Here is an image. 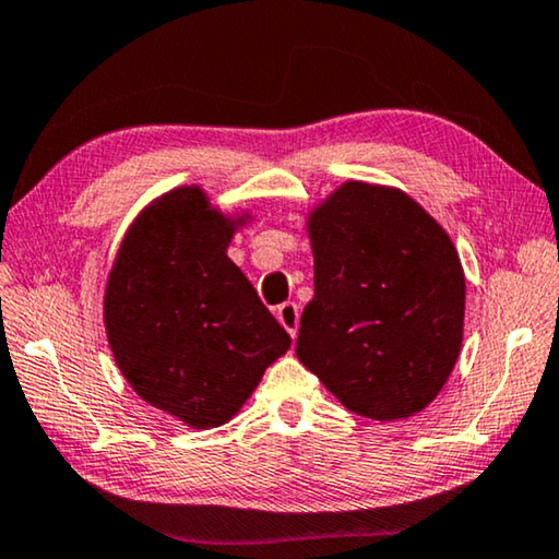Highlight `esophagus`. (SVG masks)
Wrapping results in <instances>:
<instances>
[{
	"mask_svg": "<svg viewBox=\"0 0 559 559\" xmlns=\"http://www.w3.org/2000/svg\"><path fill=\"white\" fill-rule=\"evenodd\" d=\"M276 318H278V323L290 333V338H296V335H298V318H300L298 306L290 304V300H288V304H281L276 308Z\"/></svg>",
	"mask_w": 559,
	"mask_h": 559,
	"instance_id": "esophagus-1",
	"label": "esophagus"
}]
</instances>
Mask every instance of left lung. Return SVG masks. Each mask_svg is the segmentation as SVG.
I'll return each instance as SVG.
<instances>
[{
    "label": "left lung",
    "instance_id": "1",
    "mask_svg": "<svg viewBox=\"0 0 559 559\" xmlns=\"http://www.w3.org/2000/svg\"><path fill=\"white\" fill-rule=\"evenodd\" d=\"M313 300L296 356L348 411L403 420L453 373L465 321V273L453 241L393 186L345 181L306 221Z\"/></svg>",
    "mask_w": 559,
    "mask_h": 559
}]
</instances>
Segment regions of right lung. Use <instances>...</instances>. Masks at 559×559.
<instances>
[{"label":"right lung","instance_id":"add662e5","mask_svg":"<svg viewBox=\"0 0 559 559\" xmlns=\"http://www.w3.org/2000/svg\"><path fill=\"white\" fill-rule=\"evenodd\" d=\"M248 214H224L201 186L162 193L134 218L104 290L114 360L148 405L197 430L241 411L290 348L226 248Z\"/></svg>","mask_w":559,"mask_h":559}]
</instances>
